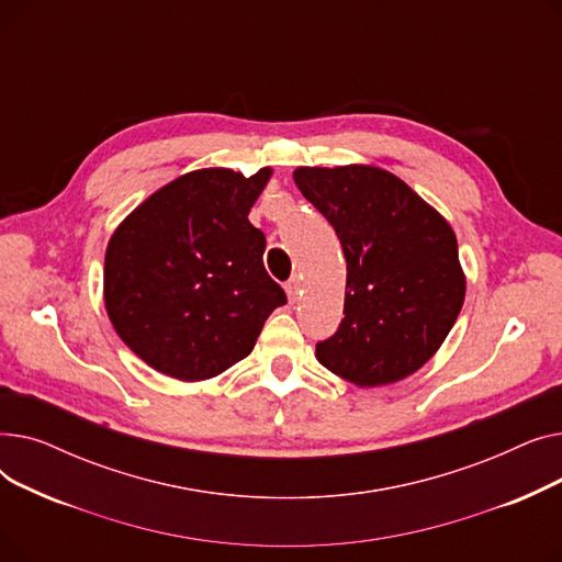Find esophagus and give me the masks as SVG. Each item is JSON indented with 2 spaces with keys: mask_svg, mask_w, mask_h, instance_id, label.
<instances>
[{
  "mask_svg": "<svg viewBox=\"0 0 562 562\" xmlns=\"http://www.w3.org/2000/svg\"><path fill=\"white\" fill-rule=\"evenodd\" d=\"M286 296H289V303H296L299 301V293H301V280L299 278H291L286 284Z\"/></svg>",
  "mask_w": 562,
  "mask_h": 562,
  "instance_id": "1",
  "label": "esophagus"
}]
</instances>
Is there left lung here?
I'll return each mask as SVG.
<instances>
[{
    "mask_svg": "<svg viewBox=\"0 0 562 562\" xmlns=\"http://www.w3.org/2000/svg\"><path fill=\"white\" fill-rule=\"evenodd\" d=\"M346 257L339 330L316 360L358 387L392 385L445 344L467 280L449 221L396 175L367 164L293 170Z\"/></svg>",
    "mask_w": 562,
    "mask_h": 562,
    "instance_id": "8db88e82",
    "label": "left lung"
}]
</instances>
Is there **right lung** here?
<instances>
[{
    "label": "right lung",
    "instance_id": "1",
    "mask_svg": "<svg viewBox=\"0 0 562 562\" xmlns=\"http://www.w3.org/2000/svg\"><path fill=\"white\" fill-rule=\"evenodd\" d=\"M271 175L191 170L111 234L104 307L147 367L184 382L214 378L250 356L266 318L286 303L263 269V234L248 221Z\"/></svg>",
    "mask_w": 562,
    "mask_h": 562
}]
</instances>
